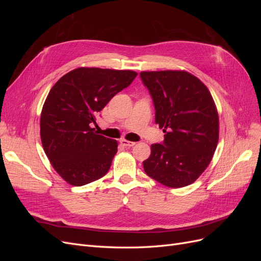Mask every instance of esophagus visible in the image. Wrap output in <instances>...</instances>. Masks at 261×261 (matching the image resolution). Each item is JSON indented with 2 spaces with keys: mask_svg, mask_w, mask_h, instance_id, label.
<instances>
[{
  "mask_svg": "<svg viewBox=\"0 0 261 261\" xmlns=\"http://www.w3.org/2000/svg\"><path fill=\"white\" fill-rule=\"evenodd\" d=\"M120 143L124 147H133V146H135V144H136V143H134V141H128V140H126V139H121Z\"/></svg>",
  "mask_w": 261,
  "mask_h": 261,
  "instance_id": "34e87169",
  "label": "esophagus"
}]
</instances>
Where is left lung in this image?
I'll use <instances>...</instances> for the list:
<instances>
[{
    "mask_svg": "<svg viewBox=\"0 0 261 261\" xmlns=\"http://www.w3.org/2000/svg\"><path fill=\"white\" fill-rule=\"evenodd\" d=\"M152 98L162 144L151 145L146 174L168 187H184L207 169L219 140V116L211 93L184 70L141 72Z\"/></svg>",
    "mask_w": 261,
    "mask_h": 261,
    "instance_id": "left-lung-1",
    "label": "left lung"
}]
</instances>
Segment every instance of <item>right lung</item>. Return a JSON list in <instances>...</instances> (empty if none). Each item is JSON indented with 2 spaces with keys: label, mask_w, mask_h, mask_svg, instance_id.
Here are the masks:
<instances>
[{
  "label": "right lung",
  "mask_w": 261,
  "mask_h": 261,
  "mask_svg": "<svg viewBox=\"0 0 261 261\" xmlns=\"http://www.w3.org/2000/svg\"><path fill=\"white\" fill-rule=\"evenodd\" d=\"M136 76L133 70L80 67L52 87L42 108L40 136L52 167L70 185L89 184L108 173L117 141L97 135L92 125Z\"/></svg>",
  "instance_id": "1"
}]
</instances>
